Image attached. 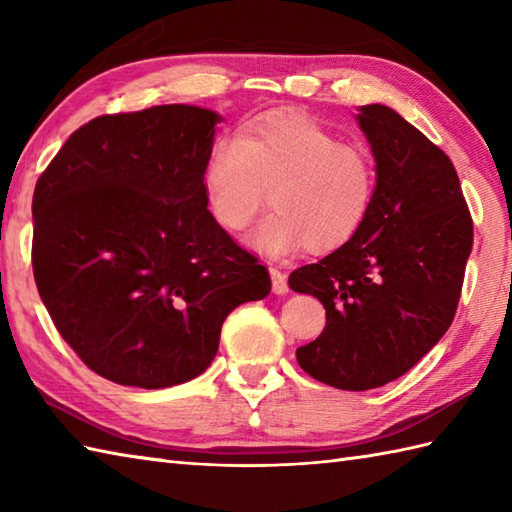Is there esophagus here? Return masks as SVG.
<instances>
[{"mask_svg": "<svg viewBox=\"0 0 512 512\" xmlns=\"http://www.w3.org/2000/svg\"><path fill=\"white\" fill-rule=\"evenodd\" d=\"M270 281H273V292L275 295H286L288 292V279L277 268H270Z\"/></svg>", "mask_w": 512, "mask_h": 512, "instance_id": "obj_1", "label": "esophagus"}]
</instances>
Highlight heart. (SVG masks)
I'll list each match as a JSON object with an SVG mask.
<instances>
[{"mask_svg":"<svg viewBox=\"0 0 512 512\" xmlns=\"http://www.w3.org/2000/svg\"><path fill=\"white\" fill-rule=\"evenodd\" d=\"M209 206L226 231H242L266 202L248 244L264 255L343 246L372 211L376 167L369 151L341 143L310 116L275 112L222 138L204 171Z\"/></svg>","mask_w":512,"mask_h":512,"instance_id":"heart-1","label":"heart"}]
</instances>
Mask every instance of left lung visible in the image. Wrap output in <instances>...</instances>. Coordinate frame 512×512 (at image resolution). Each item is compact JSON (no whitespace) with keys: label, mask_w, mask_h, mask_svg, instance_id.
<instances>
[{"label":"left lung","mask_w":512,"mask_h":512,"mask_svg":"<svg viewBox=\"0 0 512 512\" xmlns=\"http://www.w3.org/2000/svg\"><path fill=\"white\" fill-rule=\"evenodd\" d=\"M356 121L376 162L372 211L352 239L288 277L328 319L297 350L301 369L347 391L391 383L442 339L473 248L449 156L387 105H361Z\"/></svg>","instance_id":"1"}]
</instances>
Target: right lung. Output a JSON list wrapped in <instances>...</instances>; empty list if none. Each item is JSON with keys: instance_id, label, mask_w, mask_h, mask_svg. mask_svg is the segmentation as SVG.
I'll use <instances>...</instances> for the list:
<instances>
[{"instance_id": "1", "label": "right lung", "mask_w": 512, "mask_h": 512, "mask_svg": "<svg viewBox=\"0 0 512 512\" xmlns=\"http://www.w3.org/2000/svg\"><path fill=\"white\" fill-rule=\"evenodd\" d=\"M222 116L156 105L76 129L32 195V270L92 372L162 389L213 363L224 319L268 297V270L206 209Z\"/></svg>"}]
</instances>
